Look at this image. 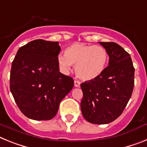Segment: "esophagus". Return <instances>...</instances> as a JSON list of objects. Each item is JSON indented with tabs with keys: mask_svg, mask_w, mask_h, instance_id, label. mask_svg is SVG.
<instances>
[{
	"mask_svg": "<svg viewBox=\"0 0 147 147\" xmlns=\"http://www.w3.org/2000/svg\"><path fill=\"white\" fill-rule=\"evenodd\" d=\"M74 86L76 88H80V82L77 81V80H75L74 81Z\"/></svg>",
	"mask_w": 147,
	"mask_h": 147,
	"instance_id": "esophagus-1",
	"label": "esophagus"
}]
</instances>
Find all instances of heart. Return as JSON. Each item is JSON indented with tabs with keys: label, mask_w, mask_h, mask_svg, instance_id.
I'll return each mask as SVG.
<instances>
[{
	"label": "heart",
	"mask_w": 147,
	"mask_h": 147,
	"mask_svg": "<svg viewBox=\"0 0 147 147\" xmlns=\"http://www.w3.org/2000/svg\"><path fill=\"white\" fill-rule=\"evenodd\" d=\"M65 52L57 57L61 70L67 74L75 65L76 75L86 81L99 77L108 63L107 51L100 45L75 42L66 48Z\"/></svg>",
	"instance_id": "1"
}]
</instances>
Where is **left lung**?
Segmentation results:
<instances>
[{"label":"left lung","instance_id":"1","mask_svg":"<svg viewBox=\"0 0 147 147\" xmlns=\"http://www.w3.org/2000/svg\"><path fill=\"white\" fill-rule=\"evenodd\" d=\"M109 56L108 66L99 77L81 84L82 115L90 123L106 124L120 116L132 96L135 68L131 57L113 42H98Z\"/></svg>","mask_w":147,"mask_h":147}]
</instances>
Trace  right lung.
<instances>
[{
  "label": "right lung",
  "instance_id": "1",
  "mask_svg": "<svg viewBox=\"0 0 147 147\" xmlns=\"http://www.w3.org/2000/svg\"><path fill=\"white\" fill-rule=\"evenodd\" d=\"M58 42L35 40L18 49L11 64L10 90L28 119L50 120L74 88L72 78L59 72Z\"/></svg>",
  "mask_w": 147,
  "mask_h": 147
}]
</instances>
